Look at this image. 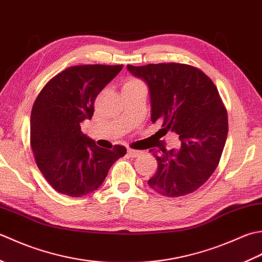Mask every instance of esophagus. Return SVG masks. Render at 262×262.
<instances>
[{"label":"esophagus","instance_id":"34e87169","mask_svg":"<svg viewBox=\"0 0 262 262\" xmlns=\"http://www.w3.org/2000/svg\"><path fill=\"white\" fill-rule=\"evenodd\" d=\"M127 155H129V156L132 157V158H136V157L141 156L142 151H140V150H135V149L129 148V149H127Z\"/></svg>","mask_w":262,"mask_h":262}]
</instances>
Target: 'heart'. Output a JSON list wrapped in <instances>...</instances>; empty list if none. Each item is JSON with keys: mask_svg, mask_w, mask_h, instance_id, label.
Masks as SVG:
<instances>
[{"mask_svg": "<svg viewBox=\"0 0 262 262\" xmlns=\"http://www.w3.org/2000/svg\"><path fill=\"white\" fill-rule=\"evenodd\" d=\"M146 88L145 83H143L140 79L135 78V77H129L126 78L123 84H122V92H130V90H136V89H141Z\"/></svg>", "mask_w": 262, "mask_h": 262, "instance_id": "1", "label": "heart"}]
</instances>
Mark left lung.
Instances as JSON below:
<instances>
[{"label": "left lung", "instance_id": "left-lung-1", "mask_svg": "<svg viewBox=\"0 0 262 262\" xmlns=\"http://www.w3.org/2000/svg\"><path fill=\"white\" fill-rule=\"evenodd\" d=\"M127 70L148 84L151 121L162 123L159 138L173 133L180 139L178 149L167 150L159 141V150H150L158 167L149 186L168 198L192 193L215 172L227 138V111L215 83L182 63L129 64Z\"/></svg>", "mask_w": 262, "mask_h": 262}]
</instances>
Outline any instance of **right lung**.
I'll use <instances>...</instances> for the list:
<instances>
[{"label":"right lung","mask_w":262,"mask_h":262,"mask_svg":"<svg viewBox=\"0 0 262 262\" xmlns=\"http://www.w3.org/2000/svg\"><path fill=\"white\" fill-rule=\"evenodd\" d=\"M123 66L87 64L63 70L37 96L30 116V146L35 162L52 188L69 196L97 190L112 165L126 154L115 145L100 148L80 123L94 115L98 94Z\"/></svg>","instance_id":"add662e5"}]
</instances>
